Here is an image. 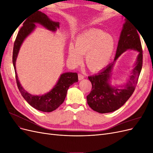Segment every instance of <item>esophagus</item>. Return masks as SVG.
<instances>
[{
    "mask_svg": "<svg viewBox=\"0 0 153 153\" xmlns=\"http://www.w3.org/2000/svg\"><path fill=\"white\" fill-rule=\"evenodd\" d=\"M84 75H81V74H78V80H82L84 79Z\"/></svg>",
    "mask_w": 153,
    "mask_h": 153,
    "instance_id": "esophagus-1",
    "label": "esophagus"
}]
</instances>
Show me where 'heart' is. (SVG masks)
<instances>
[{"label":"heart","instance_id":"b5f03b06","mask_svg":"<svg viewBox=\"0 0 153 153\" xmlns=\"http://www.w3.org/2000/svg\"><path fill=\"white\" fill-rule=\"evenodd\" d=\"M115 47L114 37L100 29H89L78 34L68 48V59L73 64L85 55L86 65L92 71H98L108 65Z\"/></svg>","mask_w":153,"mask_h":153}]
</instances>
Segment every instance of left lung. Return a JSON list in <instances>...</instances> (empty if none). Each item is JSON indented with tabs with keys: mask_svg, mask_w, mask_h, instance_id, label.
Returning a JSON list of instances; mask_svg holds the SVG:
<instances>
[{
	"mask_svg": "<svg viewBox=\"0 0 153 153\" xmlns=\"http://www.w3.org/2000/svg\"><path fill=\"white\" fill-rule=\"evenodd\" d=\"M133 26L130 22L125 20L114 62L96 75L88 76L92 84V90L87 96V103L97 112L105 114L117 110L126 102L135 89L142 68L143 55L138 30ZM128 49H133L139 52L131 75L124 86H112L110 84V79L114 63L120 55Z\"/></svg>",
	"mask_w": 153,
	"mask_h": 153,
	"instance_id": "left-lung-1",
	"label": "left lung"
}]
</instances>
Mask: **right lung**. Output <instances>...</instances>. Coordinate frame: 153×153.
<instances>
[{
    "mask_svg": "<svg viewBox=\"0 0 153 153\" xmlns=\"http://www.w3.org/2000/svg\"><path fill=\"white\" fill-rule=\"evenodd\" d=\"M36 24L43 25L47 29L52 32H55L59 28V22L51 20L47 15L41 11H37L34 15L29 16L18 32L14 43L13 64L15 68L18 88L25 101L36 110L44 112H50L56 110L64 102L69 86L78 82V75L76 73L71 72L61 74L57 84L52 89L43 95L31 94L23 88L17 76L15 66L16 61L23 42L35 29Z\"/></svg>",
    "mask_w": 153,
    "mask_h": 153,
    "instance_id": "add662e5",
    "label": "right lung"
}]
</instances>
